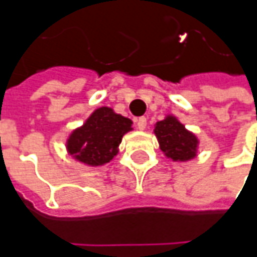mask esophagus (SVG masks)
<instances>
[{"label":"esophagus","mask_w":257,"mask_h":257,"mask_svg":"<svg viewBox=\"0 0 257 257\" xmlns=\"http://www.w3.org/2000/svg\"><path fill=\"white\" fill-rule=\"evenodd\" d=\"M146 125H147V118H146V117L137 118V128H139V130H144Z\"/></svg>","instance_id":"obj_1"}]
</instances>
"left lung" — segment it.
Here are the masks:
<instances>
[{
  "label": "left lung",
  "instance_id": "8db88e82",
  "mask_svg": "<svg viewBox=\"0 0 257 257\" xmlns=\"http://www.w3.org/2000/svg\"><path fill=\"white\" fill-rule=\"evenodd\" d=\"M154 134L160 143L162 152L174 162H186L196 156L199 143L196 136L187 132L184 125L172 115L156 124Z\"/></svg>",
  "mask_w": 257,
  "mask_h": 257
}]
</instances>
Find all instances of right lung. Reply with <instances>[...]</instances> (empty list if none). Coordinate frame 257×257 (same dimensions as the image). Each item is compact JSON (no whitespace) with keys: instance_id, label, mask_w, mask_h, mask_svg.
<instances>
[{"instance_id":"1","label":"right lung","mask_w":257,"mask_h":257,"mask_svg":"<svg viewBox=\"0 0 257 257\" xmlns=\"http://www.w3.org/2000/svg\"><path fill=\"white\" fill-rule=\"evenodd\" d=\"M132 130V120L115 114L108 107L97 108L83 127L74 130L68 142V153L88 166L108 163L117 154L118 144Z\"/></svg>"}]
</instances>
